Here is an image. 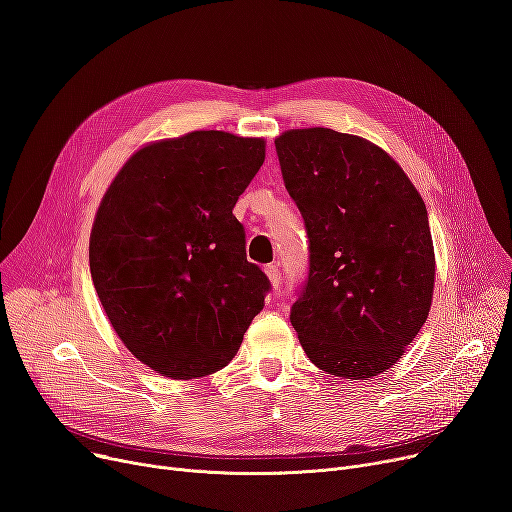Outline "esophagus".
I'll return each mask as SVG.
<instances>
[{
    "instance_id": "34e87169",
    "label": "esophagus",
    "mask_w": 512,
    "mask_h": 512,
    "mask_svg": "<svg viewBox=\"0 0 512 512\" xmlns=\"http://www.w3.org/2000/svg\"><path fill=\"white\" fill-rule=\"evenodd\" d=\"M265 276L270 278L272 288H280V284H282V276H280V270H278L276 265H265Z\"/></svg>"
}]
</instances>
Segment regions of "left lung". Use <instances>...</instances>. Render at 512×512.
<instances>
[{
	"instance_id": "1",
	"label": "left lung",
	"mask_w": 512,
	"mask_h": 512,
	"mask_svg": "<svg viewBox=\"0 0 512 512\" xmlns=\"http://www.w3.org/2000/svg\"><path fill=\"white\" fill-rule=\"evenodd\" d=\"M276 151L311 251L292 328L321 371L375 378L402 359L432 309L425 203L394 157L357 134L292 128Z\"/></svg>"
}]
</instances>
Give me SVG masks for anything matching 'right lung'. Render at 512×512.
<instances>
[{
	"mask_svg": "<svg viewBox=\"0 0 512 512\" xmlns=\"http://www.w3.org/2000/svg\"><path fill=\"white\" fill-rule=\"evenodd\" d=\"M265 139L193 130L134 151L97 207L89 240L101 307L128 351L170 380L224 369L265 305L232 215Z\"/></svg>",
	"mask_w": 512,
	"mask_h": 512,
	"instance_id": "right-lung-1",
	"label": "right lung"
}]
</instances>
